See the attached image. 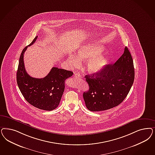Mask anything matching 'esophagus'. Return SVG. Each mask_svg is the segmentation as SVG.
I'll use <instances>...</instances> for the list:
<instances>
[{
	"instance_id": "esophagus-1",
	"label": "esophagus",
	"mask_w": 155,
	"mask_h": 155,
	"mask_svg": "<svg viewBox=\"0 0 155 155\" xmlns=\"http://www.w3.org/2000/svg\"><path fill=\"white\" fill-rule=\"evenodd\" d=\"M74 77L75 78H80V75L78 74H75L74 75Z\"/></svg>"
}]
</instances>
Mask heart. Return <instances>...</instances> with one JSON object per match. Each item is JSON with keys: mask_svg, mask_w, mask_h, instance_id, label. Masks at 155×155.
I'll return each instance as SVG.
<instances>
[{"mask_svg": "<svg viewBox=\"0 0 155 155\" xmlns=\"http://www.w3.org/2000/svg\"><path fill=\"white\" fill-rule=\"evenodd\" d=\"M104 48L102 46L92 44L81 47L77 52L76 57L70 55L68 58L69 65L71 68L80 65V61H86L85 69L92 75L99 74L105 68L108 63V58L102 54Z\"/></svg>", "mask_w": 155, "mask_h": 155, "instance_id": "b5f03b06", "label": "heart"}]
</instances>
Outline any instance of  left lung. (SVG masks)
I'll return each mask as SVG.
<instances>
[{
    "label": "left lung",
    "mask_w": 155,
    "mask_h": 155,
    "mask_svg": "<svg viewBox=\"0 0 155 155\" xmlns=\"http://www.w3.org/2000/svg\"><path fill=\"white\" fill-rule=\"evenodd\" d=\"M89 90L83 93L86 107L93 112L112 108L125 99L135 79L131 54L127 47L113 65H106L99 74L85 76Z\"/></svg>",
    "instance_id": "left-lung-1"
}]
</instances>
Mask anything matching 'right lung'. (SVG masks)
Listing matches in <instances>:
<instances>
[{"instance_id": "add662e5", "label": "right lung", "mask_w": 155, "mask_h": 155, "mask_svg": "<svg viewBox=\"0 0 155 155\" xmlns=\"http://www.w3.org/2000/svg\"><path fill=\"white\" fill-rule=\"evenodd\" d=\"M37 38L38 36L21 52L16 74L17 84L21 94L30 104L40 110H52L59 104L64 91L65 80L72 76L73 72L53 67L44 78L30 76L25 67L24 54L27 47L33 45Z\"/></svg>"}]
</instances>
